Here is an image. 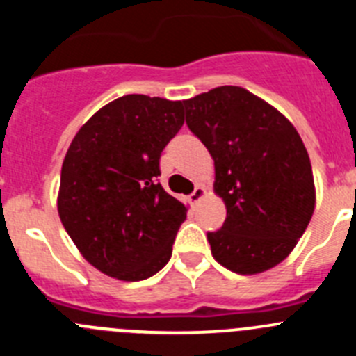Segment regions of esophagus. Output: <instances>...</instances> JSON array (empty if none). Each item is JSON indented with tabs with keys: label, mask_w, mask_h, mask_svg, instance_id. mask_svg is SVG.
Masks as SVG:
<instances>
[{
	"label": "esophagus",
	"mask_w": 356,
	"mask_h": 356,
	"mask_svg": "<svg viewBox=\"0 0 356 356\" xmlns=\"http://www.w3.org/2000/svg\"><path fill=\"white\" fill-rule=\"evenodd\" d=\"M205 194H207L205 187H196L194 188V193L188 196V201H191L193 205H196V203H200V201L205 197Z\"/></svg>",
	"instance_id": "1"
}]
</instances>
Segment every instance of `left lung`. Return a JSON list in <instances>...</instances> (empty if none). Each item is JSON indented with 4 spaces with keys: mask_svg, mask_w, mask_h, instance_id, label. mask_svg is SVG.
I'll return each mask as SVG.
<instances>
[{
    "mask_svg": "<svg viewBox=\"0 0 356 356\" xmlns=\"http://www.w3.org/2000/svg\"><path fill=\"white\" fill-rule=\"evenodd\" d=\"M187 127L213 159L225 201L212 257L237 275H259L294 250L316 209L307 147L282 112L250 90L222 85L185 99Z\"/></svg>",
    "mask_w": 356,
    "mask_h": 356,
    "instance_id": "1",
    "label": "left lung"
}]
</instances>
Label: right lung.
<instances>
[{
    "mask_svg": "<svg viewBox=\"0 0 356 356\" xmlns=\"http://www.w3.org/2000/svg\"><path fill=\"white\" fill-rule=\"evenodd\" d=\"M184 103L128 94L74 135L58 188V216L97 271L139 282L169 262L187 207L159 184L160 155L184 124Z\"/></svg>",
    "mask_w": 356,
    "mask_h": 356,
    "instance_id": "obj_1",
    "label": "right lung"
}]
</instances>
